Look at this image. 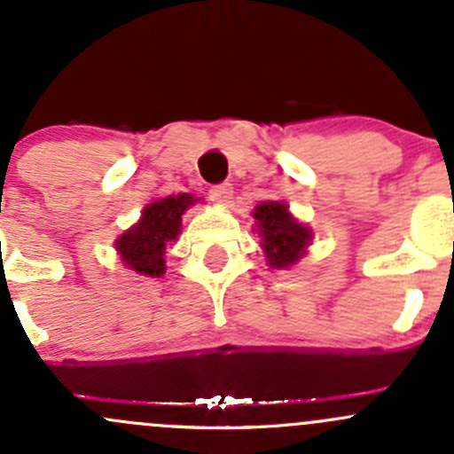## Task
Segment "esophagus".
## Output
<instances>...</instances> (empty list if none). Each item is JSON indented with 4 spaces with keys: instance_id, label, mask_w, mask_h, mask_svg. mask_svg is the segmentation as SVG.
Instances as JSON below:
<instances>
[{
    "instance_id": "34e87169",
    "label": "esophagus",
    "mask_w": 454,
    "mask_h": 454,
    "mask_svg": "<svg viewBox=\"0 0 454 454\" xmlns=\"http://www.w3.org/2000/svg\"><path fill=\"white\" fill-rule=\"evenodd\" d=\"M208 198H211L215 204H228L232 198V184L231 183L215 184V187L208 189Z\"/></svg>"
}]
</instances>
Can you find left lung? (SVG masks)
Instances as JSON below:
<instances>
[{"label":"left lung","instance_id":"obj_1","mask_svg":"<svg viewBox=\"0 0 454 454\" xmlns=\"http://www.w3.org/2000/svg\"><path fill=\"white\" fill-rule=\"evenodd\" d=\"M259 235H263L265 256L271 267H289L304 254L311 231L291 217L280 202H263L254 208Z\"/></svg>","mask_w":454,"mask_h":454}]
</instances>
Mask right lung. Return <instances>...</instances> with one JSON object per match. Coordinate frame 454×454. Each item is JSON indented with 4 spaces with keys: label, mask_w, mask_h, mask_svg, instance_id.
I'll list each match as a JSON object with an SVG mask.
<instances>
[{
    "label": "right lung",
    "mask_w": 454,
    "mask_h": 454,
    "mask_svg": "<svg viewBox=\"0 0 454 454\" xmlns=\"http://www.w3.org/2000/svg\"><path fill=\"white\" fill-rule=\"evenodd\" d=\"M191 195H169L143 208L141 222L117 239V252L130 270L145 276L165 271V246L180 232L183 213L193 204Z\"/></svg>",
    "instance_id": "obj_1"
}]
</instances>
